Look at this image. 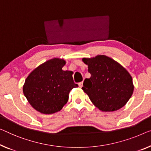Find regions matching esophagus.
I'll use <instances>...</instances> for the list:
<instances>
[{
  "label": "esophagus",
  "instance_id": "esophagus-1",
  "mask_svg": "<svg viewBox=\"0 0 151 151\" xmlns=\"http://www.w3.org/2000/svg\"><path fill=\"white\" fill-rule=\"evenodd\" d=\"M78 86H79L80 87H81L82 86H83V81H81V82H80V83H78Z\"/></svg>",
  "mask_w": 151,
  "mask_h": 151
}]
</instances>
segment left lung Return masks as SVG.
I'll use <instances>...</instances> for the list:
<instances>
[{
  "label": "left lung",
  "instance_id": "1",
  "mask_svg": "<svg viewBox=\"0 0 151 151\" xmlns=\"http://www.w3.org/2000/svg\"><path fill=\"white\" fill-rule=\"evenodd\" d=\"M91 77L85 78L82 89L92 103L104 112L124 106L134 91L132 78L127 70L107 56L83 58Z\"/></svg>",
  "mask_w": 151,
  "mask_h": 151
}]
</instances>
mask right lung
Wrapping results in <instances>:
<instances>
[{
  "label": "right lung",
  "instance_id": "right-lung-1",
  "mask_svg": "<svg viewBox=\"0 0 151 151\" xmlns=\"http://www.w3.org/2000/svg\"><path fill=\"white\" fill-rule=\"evenodd\" d=\"M65 64L64 60H49L26 78L24 94L37 111L47 114L60 111L68 102L70 90L78 87L73 81V72L62 70Z\"/></svg>",
  "mask_w": 151,
  "mask_h": 151
}]
</instances>
